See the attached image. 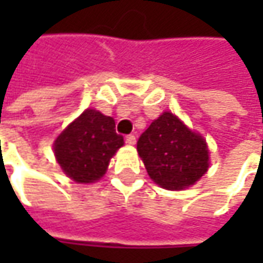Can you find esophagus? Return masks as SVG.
<instances>
[{"label":"esophagus","mask_w":263,"mask_h":263,"mask_svg":"<svg viewBox=\"0 0 263 263\" xmlns=\"http://www.w3.org/2000/svg\"><path fill=\"white\" fill-rule=\"evenodd\" d=\"M126 142L128 145H135L136 143V136L135 135H128V136H126Z\"/></svg>","instance_id":"obj_1"}]
</instances>
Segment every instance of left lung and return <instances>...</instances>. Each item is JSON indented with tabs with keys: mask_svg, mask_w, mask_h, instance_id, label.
<instances>
[{
	"mask_svg": "<svg viewBox=\"0 0 263 263\" xmlns=\"http://www.w3.org/2000/svg\"><path fill=\"white\" fill-rule=\"evenodd\" d=\"M137 152L149 177L167 190L190 187L209 168L206 140L168 111L140 135Z\"/></svg>",
	"mask_w": 263,
	"mask_h": 263,
	"instance_id": "obj_1",
	"label": "left lung"
}]
</instances>
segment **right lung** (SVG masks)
<instances>
[{"mask_svg": "<svg viewBox=\"0 0 263 263\" xmlns=\"http://www.w3.org/2000/svg\"><path fill=\"white\" fill-rule=\"evenodd\" d=\"M124 145L116 121L87 108L54 142L57 162L76 183H95L105 174L109 159Z\"/></svg>", "mask_w": 263, "mask_h": 263, "instance_id": "obj_1", "label": "right lung"}]
</instances>
